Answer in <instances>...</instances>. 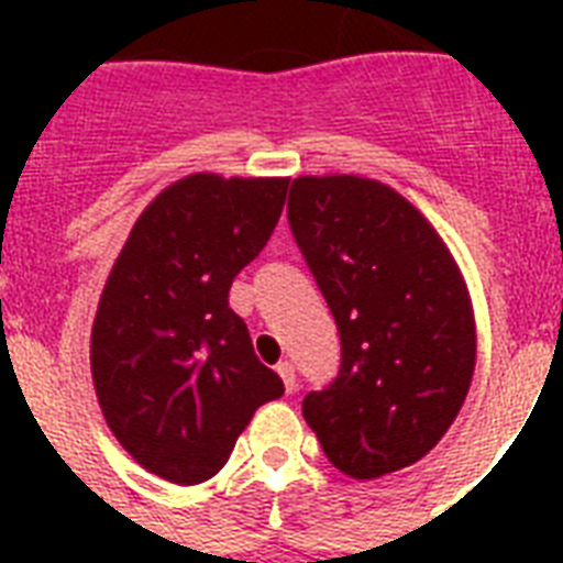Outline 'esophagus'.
Instances as JSON below:
<instances>
[{
    "label": "esophagus",
    "instance_id": "obj_1",
    "mask_svg": "<svg viewBox=\"0 0 563 563\" xmlns=\"http://www.w3.org/2000/svg\"><path fill=\"white\" fill-rule=\"evenodd\" d=\"M277 374H280L283 385H286V391H295V385H298V376H295V365H291L289 360L277 365Z\"/></svg>",
    "mask_w": 563,
    "mask_h": 563
}]
</instances>
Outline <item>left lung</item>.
<instances>
[{
    "mask_svg": "<svg viewBox=\"0 0 563 563\" xmlns=\"http://www.w3.org/2000/svg\"><path fill=\"white\" fill-rule=\"evenodd\" d=\"M286 212L342 339L339 374L303 397V418L353 479L409 467L471 388L476 330L462 274L432 224L376 180H291Z\"/></svg>",
    "mask_w": 563,
    "mask_h": 563,
    "instance_id": "8db88e82",
    "label": "left lung"
}]
</instances>
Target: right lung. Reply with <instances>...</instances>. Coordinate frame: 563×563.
I'll return each mask as SVG.
<instances>
[{"instance_id": "right-lung-1", "label": "right lung", "mask_w": 563, "mask_h": 563, "mask_svg": "<svg viewBox=\"0 0 563 563\" xmlns=\"http://www.w3.org/2000/svg\"><path fill=\"white\" fill-rule=\"evenodd\" d=\"M289 180L189 175L136 219L101 291L90 365L110 432L145 471L198 485L283 397L230 286L272 239Z\"/></svg>"}]
</instances>
